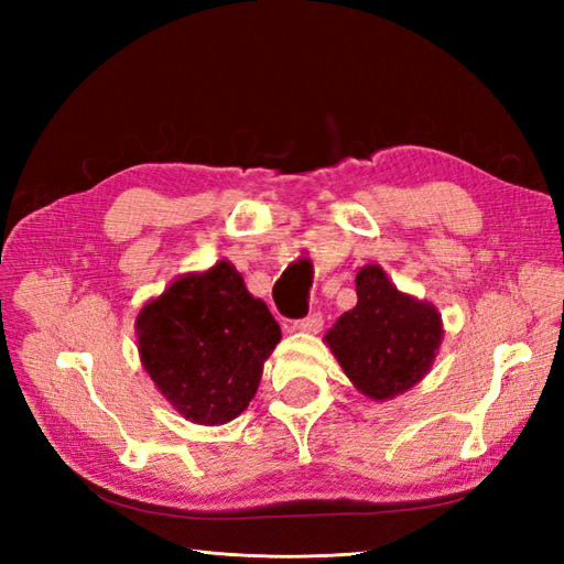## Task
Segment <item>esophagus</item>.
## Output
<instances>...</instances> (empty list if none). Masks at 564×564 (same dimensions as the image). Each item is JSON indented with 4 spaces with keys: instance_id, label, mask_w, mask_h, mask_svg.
Segmentation results:
<instances>
[{
    "instance_id": "obj_1",
    "label": "esophagus",
    "mask_w": 564,
    "mask_h": 564,
    "mask_svg": "<svg viewBox=\"0 0 564 564\" xmlns=\"http://www.w3.org/2000/svg\"><path fill=\"white\" fill-rule=\"evenodd\" d=\"M293 329L317 334V332L322 329V315H319V313H313V315H307L305 319H295V322H293Z\"/></svg>"
}]
</instances>
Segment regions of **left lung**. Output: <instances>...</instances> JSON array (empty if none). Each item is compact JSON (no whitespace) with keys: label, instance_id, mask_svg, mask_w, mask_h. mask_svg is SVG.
Segmentation results:
<instances>
[{"label":"left lung","instance_id":"obj_1","mask_svg":"<svg viewBox=\"0 0 564 564\" xmlns=\"http://www.w3.org/2000/svg\"><path fill=\"white\" fill-rule=\"evenodd\" d=\"M358 303L325 334L354 388L386 402L414 388L434 366L443 339L438 310L400 291L378 263L356 273Z\"/></svg>","mask_w":564,"mask_h":564}]
</instances>
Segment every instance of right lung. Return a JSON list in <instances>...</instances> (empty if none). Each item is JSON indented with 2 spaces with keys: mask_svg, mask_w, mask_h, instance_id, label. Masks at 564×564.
I'll return each mask as SVG.
<instances>
[{
  "mask_svg": "<svg viewBox=\"0 0 564 564\" xmlns=\"http://www.w3.org/2000/svg\"><path fill=\"white\" fill-rule=\"evenodd\" d=\"M140 364L184 419L220 426L254 400L263 361L281 341L269 307L230 261L178 275L135 317Z\"/></svg>",
  "mask_w": 564,
  "mask_h": 564,
  "instance_id": "add662e5",
  "label": "right lung"
}]
</instances>
